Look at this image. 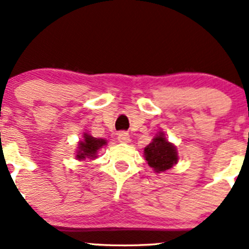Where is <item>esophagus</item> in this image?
Segmentation results:
<instances>
[{
  "mask_svg": "<svg viewBox=\"0 0 249 249\" xmlns=\"http://www.w3.org/2000/svg\"><path fill=\"white\" fill-rule=\"evenodd\" d=\"M117 140H119V142H122V143L129 142L130 141L129 134H128L127 132H120L119 134H117Z\"/></svg>",
  "mask_w": 249,
  "mask_h": 249,
  "instance_id": "esophagus-1",
  "label": "esophagus"
}]
</instances>
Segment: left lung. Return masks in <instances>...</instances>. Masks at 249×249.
Listing matches in <instances>:
<instances>
[{
    "instance_id": "1",
    "label": "left lung",
    "mask_w": 249,
    "mask_h": 249,
    "mask_svg": "<svg viewBox=\"0 0 249 249\" xmlns=\"http://www.w3.org/2000/svg\"><path fill=\"white\" fill-rule=\"evenodd\" d=\"M145 158L149 166L153 167L156 172H164L178 161L176 147L168 142L162 133L157 135L146 147Z\"/></svg>"
}]
</instances>
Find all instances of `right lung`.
<instances>
[{
  "label": "right lung",
  "instance_id": "obj_1",
  "mask_svg": "<svg viewBox=\"0 0 249 249\" xmlns=\"http://www.w3.org/2000/svg\"><path fill=\"white\" fill-rule=\"evenodd\" d=\"M106 140H103V139H96L85 134L84 141L79 143V151L78 154H77V158L79 160L85 159V158H95L98 149L106 145Z\"/></svg>",
  "mask_w": 249,
  "mask_h": 249
}]
</instances>
